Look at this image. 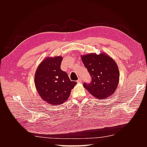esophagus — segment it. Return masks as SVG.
Masks as SVG:
<instances>
[{"instance_id": "34e87169", "label": "esophagus", "mask_w": 147, "mask_h": 147, "mask_svg": "<svg viewBox=\"0 0 147 147\" xmlns=\"http://www.w3.org/2000/svg\"><path fill=\"white\" fill-rule=\"evenodd\" d=\"M82 82V79L81 78H79L77 81V83H81Z\"/></svg>"}]
</instances>
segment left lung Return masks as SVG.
I'll list each match as a JSON object with an SVG mask.
<instances>
[{"mask_svg": "<svg viewBox=\"0 0 147 147\" xmlns=\"http://www.w3.org/2000/svg\"><path fill=\"white\" fill-rule=\"evenodd\" d=\"M81 57L92 80L89 84L84 83V87L92 96L100 100L106 99L114 94L120 78L115 61L105 53H89Z\"/></svg>", "mask_w": 147, "mask_h": 147, "instance_id": "1", "label": "left lung"}]
</instances>
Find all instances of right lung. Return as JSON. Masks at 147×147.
I'll list each match as a JSON object with an SVG mask.
<instances>
[{"mask_svg": "<svg viewBox=\"0 0 147 147\" xmlns=\"http://www.w3.org/2000/svg\"><path fill=\"white\" fill-rule=\"evenodd\" d=\"M62 61L61 56L46 57L39 65L35 73L34 83L39 96L53 105L65 102L77 84L61 69Z\"/></svg>", "mask_w": 147, "mask_h": 147, "instance_id": "add662e5", "label": "right lung"}]
</instances>
